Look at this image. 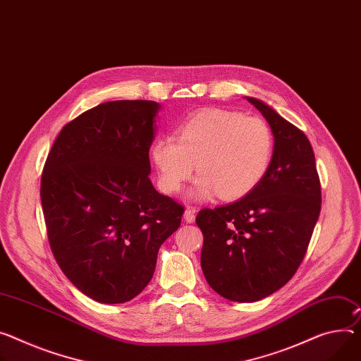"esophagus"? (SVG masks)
Here are the masks:
<instances>
[{
	"label": "esophagus",
	"instance_id": "obj_1",
	"mask_svg": "<svg viewBox=\"0 0 361 361\" xmlns=\"http://www.w3.org/2000/svg\"><path fill=\"white\" fill-rule=\"evenodd\" d=\"M183 218H185V221L186 223H193V221H195V209L193 208H186L185 209V212H183Z\"/></svg>",
	"mask_w": 361,
	"mask_h": 361
}]
</instances>
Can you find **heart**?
I'll return each instance as SVG.
<instances>
[{"label": "heart", "instance_id": "obj_1", "mask_svg": "<svg viewBox=\"0 0 361 361\" xmlns=\"http://www.w3.org/2000/svg\"><path fill=\"white\" fill-rule=\"evenodd\" d=\"M150 153L163 192H179L197 169L193 195L205 200L216 193L233 201L252 192L269 172L274 135L259 117L204 109L186 118L176 137H159Z\"/></svg>", "mask_w": 361, "mask_h": 361}]
</instances>
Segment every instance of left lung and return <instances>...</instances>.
<instances>
[{"label": "left lung", "mask_w": 361, "mask_h": 361, "mask_svg": "<svg viewBox=\"0 0 361 361\" xmlns=\"http://www.w3.org/2000/svg\"><path fill=\"white\" fill-rule=\"evenodd\" d=\"M247 101L274 135L269 172L243 200L197 215L205 279L234 302L260 300L292 279L321 212V183L308 137L263 101Z\"/></svg>", "instance_id": "8db88e82"}]
</instances>
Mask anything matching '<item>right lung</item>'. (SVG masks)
Segmentation results:
<instances>
[{
	"label": "right lung",
	"mask_w": 361,
	"mask_h": 361,
	"mask_svg": "<svg viewBox=\"0 0 361 361\" xmlns=\"http://www.w3.org/2000/svg\"><path fill=\"white\" fill-rule=\"evenodd\" d=\"M154 101H109L69 121L42 173L51 253L68 279L101 303H123L153 277L164 240L185 208L150 175Z\"/></svg>",
	"instance_id": "add662e5"
}]
</instances>
